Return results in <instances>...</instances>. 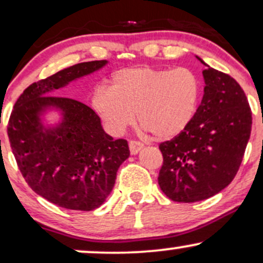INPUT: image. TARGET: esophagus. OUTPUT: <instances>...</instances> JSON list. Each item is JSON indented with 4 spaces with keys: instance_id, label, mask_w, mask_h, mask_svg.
I'll return each mask as SVG.
<instances>
[{
    "instance_id": "obj_1",
    "label": "esophagus",
    "mask_w": 263,
    "mask_h": 263,
    "mask_svg": "<svg viewBox=\"0 0 263 263\" xmlns=\"http://www.w3.org/2000/svg\"><path fill=\"white\" fill-rule=\"evenodd\" d=\"M142 148V144L138 140H130L129 141V151L132 155H137L139 151Z\"/></svg>"
}]
</instances>
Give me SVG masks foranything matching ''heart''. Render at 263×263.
Wrapping results in <instances>:
<instances>
[{
	"label": "heart",
	"mask_w": 263,
	"mask_h": 263,
	"mask_svg": "<svg viewBox=\"0 0 263 263\" xmlns=\"http://www.w3.org/2000/svg\"><path fill=\"white\" fill-rule=\"evenodd\" d=\"M199 77L187 68H125L112 76L111 87L99 86L92 106L108 130L121 134L137 119L157 140L179 135L195 116Z\"/></svg>",
	"instance_id": "heart-1"
}]
</instances>
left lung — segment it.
<instances>
[{
  "mask_svg": "<svg viewBox=\"0 0 263 263\" xmlns=\"http://www.w3.org/2000/svg\"><path fill=\"white\" fill-rule=\"evenodd\" d=\"M199 60L206 67L201 105L179 135L160 144L163 164L158 185L177 202L209 199L228 186L251 134V108L244 90L231 76Z\"/></svg>",
  "mask_w": 263,
  "mask_h": 263,
  "instance_id": "obj_1",
  "label": "left lung"
}]
</instances>
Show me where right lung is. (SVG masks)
<instances>
[{"label":"right lung","mask_w":263,"mask_h":263,"mask_svg":"<svg viewBox=\"0 0 263 263\" xmlns=\"http://www.w3.org/2000/svg\"><path fill=\"white\" fill-rule=\"evenodd\" d=\"M106 63L105 60L78 63L32 83L9 117L8 138L22 176L37 195L67 210L91 211L101 206L130 152L128 141L113 140L103 132L100 117L89 106L48 92ZM47 106H56L64 115L61 124L50 129L40 122Z\"/></svg>","instance_id":"add662e5"}]
</instances>
